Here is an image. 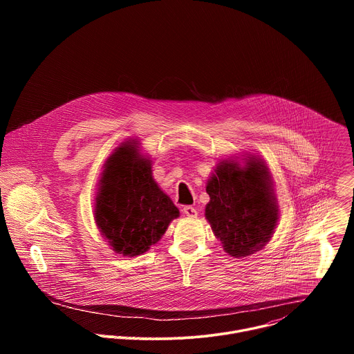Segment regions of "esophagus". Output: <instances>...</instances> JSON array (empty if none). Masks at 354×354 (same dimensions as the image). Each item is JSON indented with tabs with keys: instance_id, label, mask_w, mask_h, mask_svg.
<instances>
[{
	"instance_id": "34e87169",
	"label": "esophagus",
	"mask_w": 354,
	"mask_h": 354,
	"mask_svg": "<svg viewBox=\"0 0 354 354\" xmlns=\"http://www.w3.org/2000/svg\"><path fill=\"white\" fill-rule=\"evenodd\" d=\"M182 213H183L186 217H196V216H197L196 209L192 207V206H185V207H182Z\"/></svg>"
}]
</instances>
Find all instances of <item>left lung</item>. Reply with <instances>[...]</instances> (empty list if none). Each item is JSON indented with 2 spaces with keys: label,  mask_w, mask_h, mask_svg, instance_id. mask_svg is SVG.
Instances as JSON below:
<instances>
[{
  "label": "left lung",
  "mask_w": 354,
  "mask_h": 354,
  "mask_svg": "<svg viewBox=\"0 0 354 354\" xmlns=\"http://www.w3.org/2000/svg\"><path fill=\"white\" fill-rule=\"evenodd\" d=\"M206 192L210 196L206 218L228 255L249 257L272 238L279 207L270 174L261 160L249 157L243 168L235 161H221Z\"/></svg>",
  "instance_id": "1"
}]
</instances>
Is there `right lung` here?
Masks as SVG:
<instances>
[{"mask_svg":"<svg viewBox=\"0 0 354 354\" xmlns=\"http://www.w3.org/2000/svg\"><path fill=\"white\" fill-rule=\"evenodd\" d=\"M127 141L108 158L95 198V221L119 255L137 257L179 217L178 207L153 179L151 162Z\"/></svg>","mask_w":354,"mask_h":354,"instance_id":"1","label":"right lung"}]
</instances>
